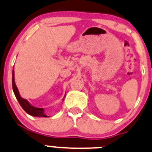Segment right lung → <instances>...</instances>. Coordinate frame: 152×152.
<instances>
[{
    "mask_svg": "<svg viewBox=\"0 0 152 152\" xmlns=\"http://www.w3.org/2000/svg\"><path fill=\"white\" fill-rule=\"evenodd\" d=\"M12 88H13L14 93H15V96H16L17 99H18L20 104L23 107V110L26 111L28 114L35 117H48V115L45 113V109L41 108V107H34L32 104H30L29 102L27 99H23V97H21L18 87H17L16 84H15V71H14V69L13 71H12Z\"/></svg>",
    "mask_w": 152,
    "mask_h": 152,
    "instance_id": "obj_1",
    "label": "right lung"
}]
</instances>
